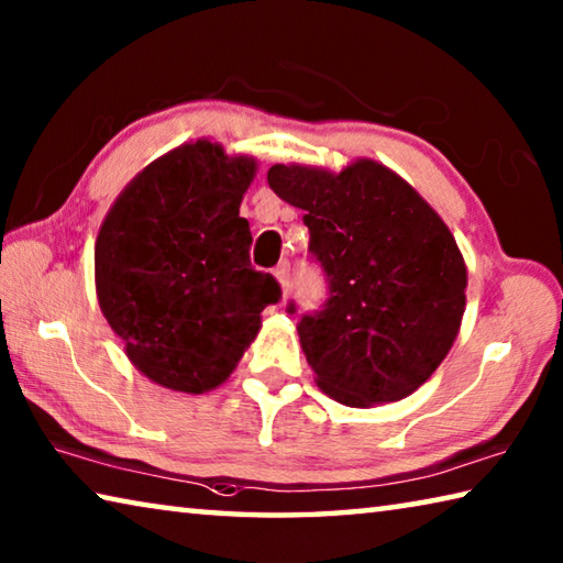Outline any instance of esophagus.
Segmentation results:
<instances>
[{
  "mask_svg": "<svg viewBox=\"0 0 563 563\" xmlns=\"http://www.w3.org/2000/svg\"><path fill=\"white\" fill-rule=\"evenodd\" d=\"M275 278H278L280 288H283V298H288L290 288H292V283H290V265L288 263H280L278 268H275Z\"/></svg>",
  "mask_w": 563,
  "mask_h": 563,
  "instance_id": "esophagus-1",
  "label": "esophagus"
}]
</instances>
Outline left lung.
Segmentation results:
<instances>
[{
    "label": "left lung",
    "instance_id": "1",
    "mask_svg": "<svg viewBox=\"0 0 563 563\" xmlns=\"http://www.w3.org/2000/svg\"><path fill=\"white\" fill-rule=\"evenodd\" d=\"M268 184L305 211L308 253L328 280V300L298 322L322 393L347 407L412 395L446 357L464 316L466 268L450 228L367 158L338 176L278 164Z\"/></svg>",
    "mask_w": 563,
    "mask_h": 563
}]
</instances>
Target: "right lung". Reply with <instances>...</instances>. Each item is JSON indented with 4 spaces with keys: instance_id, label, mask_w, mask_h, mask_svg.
Segmentation results:
<instances>
[{
    "instance_id": "obj_1",
    "label": "right lung",
    "mask_w": 563,
    "mask_h": 563,
    "mask_svg": "<svg viewBox=\"0 0 563 563\" xmlns=\"http://www.w3.org/2000/svg\"><path fill=\"white\" fill-rule=\"evenodd\" d=\"M255 161L196 141L131 180L97 238L103 318L148 379L201 395L225 383L280 300L271 273L251 265L241 218Z\"/></svg>"
}]
</instances>
